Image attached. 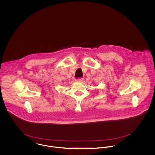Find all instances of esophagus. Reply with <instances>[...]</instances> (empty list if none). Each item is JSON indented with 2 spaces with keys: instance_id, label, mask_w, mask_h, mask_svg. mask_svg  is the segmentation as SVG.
<instances>
[{
  "instance_id": "34e87169",
  "label": "esophagus",
  "mask_w": 155,
  "mask_h": 155,
  "mask_svg": "<svg viewBox=\"0 0 155 155\" xmlns=\"http://www.w3.org/2000/svg\"><path fill=\"white\" fill-rule=\"evenodd\" d=\"M75 81H77V82H82L83 81V78H78V79H77V80H76Z\"/></svg>"
}]
</instances>
